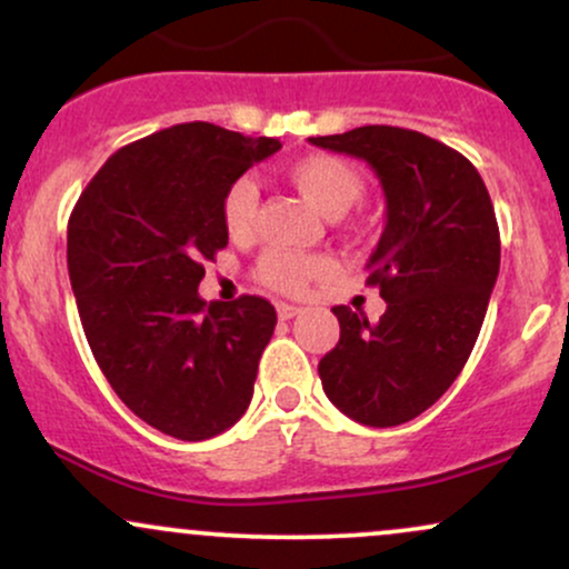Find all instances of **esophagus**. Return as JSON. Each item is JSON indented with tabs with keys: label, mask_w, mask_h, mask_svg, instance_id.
Instances as JSON below:
<instances>
[{
	"label": "esophagus",
	"mask_w": 569,
	"mask_h": 569,
	"mask_svg": "<svg viewBox=\"0 0 569 569\" xmlns=\"http://www.w3.org/2000/svg\"><path fill=\"white\" fill-rule=\"evenodd\" d=\"M293 316H299V307L289 302H278V318L280 321H291Z\"/></svg>",
	"instance_id": "esophagus-1"
}]
</instances>
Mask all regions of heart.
Returning a JSON list of instances; mask_svg holds the SVG:
<instances>
[{
    "label": "heart",
    "mask_w": 569,
    "mask_h": 569,
    "mask_svg": "<svg viewBox=\"0 0 569 569\" xmlns=\"http://www.w3.org/2000/svg\"><path fill=\"white\" fill-rule=\"evenodd\" d=\"M286 173L293 189L329 219L348 213L363 194V179L358 168L337 154H302L289 162ZM257 206L259 189L253 179L248 176L234 179L221 200V219L230 238L243 240L253 232ZM326 272H331L329 257H302V253L289 251H267L257 264L259 280L280 293H302L312 280L323 278Z\"/></svg>",
    "instance_id": "1"
}]
</instances>
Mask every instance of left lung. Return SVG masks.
Here are the masks:
<instances>
[{"mask_svg": "<svg viewBox=\"0 0 569 569\" xmlns=\"http://www.w3.org/2000/svg\"><path fill=\"white\" fill-rule=\"evenodd\" d=\"M310 143L367 160L388 202L367 264L388 310L377 323L331 310L339 342L318 363L323 393L361 426H401L447 393L485 323L500 270L492 200L471 160L417 130L363 126Z\"/></svg>", "mask_w": 569, "mask_h": 569, "instance_id": "8db88e82", "label": "left lung"}]
</instances>
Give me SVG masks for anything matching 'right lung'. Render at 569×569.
<instances>
[{
	"instance_id": "obj_1",
	"label": "right lung",
	"mask_w": 569,
	"mask_h": 569,
	"mask_svg": "<svg viewBox=\"0 0 569 569\" xmlns=\"http://www.w3.org/2000/svg\"><path fill=\"white\" fill-rule=\"evenodd\" d=\"M280 149L211 122L147 136L101 166L69 217L67 264L103 377L147 426L181 441L232 428L278 316L262 297L200 299L227 246L221 200Z\"/></svg>"
}]
</instances>
